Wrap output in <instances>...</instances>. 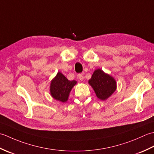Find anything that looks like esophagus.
Listing matches in <instances>:
<instances>
[{
	"instance_id": "1",
	"label": "esophagus",
	"mask_w": 154,
	"mask_h": 154,
	"mask_svg": "<svg viewBox=\"0 0 154 154\" xmlns=\"http://www.w3.org/2000/svg\"><path fill=\"white\" fill-rule=\"evenodd\" d=\"M77 77L80 81H83V79H84V77H83V75L82 74H78Z\"/></svg>"
}]
</instances>
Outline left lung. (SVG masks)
<instances>
[{
    "instance_id": "obj_1",
    "label": "left lung",
    "mask_w": 154,
    "mask_h": 154,
    "mask_svg": "<svg viewBox=\"0 0 154 154\" xmlns=\"http://www.w3.org/2000/svg\"><path fill=\"white\" fill-rule=\"evenodd\" d=\"M89 84L93 87L97 97L102 100H106L116 89L115 79L100 69L94 71Z\"/></svg>"
}]
</instances>
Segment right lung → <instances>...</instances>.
I'll return each instance as SVG.
<instances>
[{
	"instance_id": "right-lung-1",
	"label": "right lung",
	"mask_w": 154,
	"mask_h": 154,
	"mask_svg": "<svg viewBox=\"0 0 154 154\" xmlns=\"http://www.w3.org/2000/svg\"><path fill=\"white\" fill-rule=\"evenodd\" d=\"M76 81L68 80L60 72L51 81L50 94L54 99L65 103L68 100L69 93L75 85Z\"/></svg>"
}]
</instances>
